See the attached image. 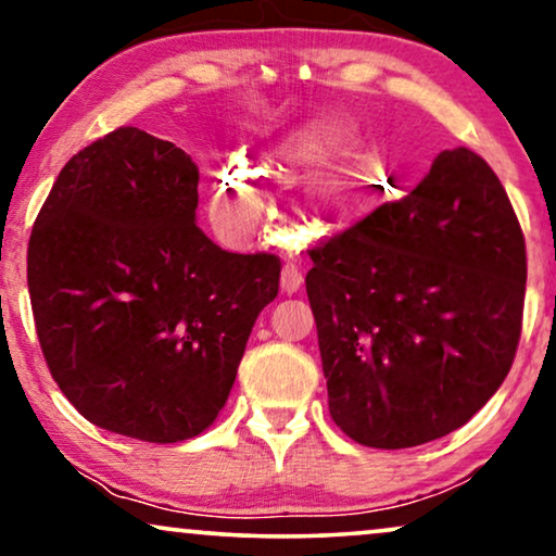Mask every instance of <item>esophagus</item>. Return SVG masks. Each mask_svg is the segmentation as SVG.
I'll return each instance as SVG.
<instances>
[{
  "label": "esophagus",
  "instance_id": "1",
  "mask_svg": "<svg viewBox=\"0 0 556 556\" xmlns=\"http://www.w3.org/2000/svg\"><path fill=\"white\" fill-rule=\"evenodd\" d=\"M301 286H303L301 270L295 268V265H283V270H280V291L286 295H293Z\"/></svg>",
  "mask_w": 556,
  "mask_h": 556
}]
</instances>
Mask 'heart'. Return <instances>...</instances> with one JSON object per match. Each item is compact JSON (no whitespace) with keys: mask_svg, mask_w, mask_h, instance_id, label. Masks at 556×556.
Segmentation results:
<instances>
[{"mask_svg":"<svg viewBox=\"0 0 556 556\" xmlns=\"http://www.w3.org/2000/svg\"><path fill=\"white\" fill-rule=\"evenodd\" d=\"M354 128L341 116H318L293 128L283 139L270 143L257 159L263 174L299 177V174L331 162L352 141ZM379 166L369 151H349L324 166L308 181V204L331 227L356 225L379 204ZM212 210L230 232H248L263 212L253 172L230 164L212 181Z\"/></svg>","mask_w":556,"mask_h":556,"instance_id":"b5f03b06","label":"heart"}]
</instances>
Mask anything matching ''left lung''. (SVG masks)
<instances>
[{"label":"left lung","instance_id":"1","mask_svg":"<svg viewBox=\"0 0 556 556\" xmlns=\"http://www.w3.org/2000/svg\"><path fill=\"white\" fill-rule=\"evenodd\" d=\"M329 413L400 451L466 425L511 369L527 248L506 189L470 149L438 154L405 200L311 250Z\"/></svg>","mask_w":556,"mask_h":556}]
</instances>
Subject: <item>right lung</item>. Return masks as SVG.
<instances>
[{"instance_id": "obj_1", "label": "right lung", "mask_w": 556, "mask_h": 556, "mask_svg": "<svg viewBox=\"0 0 556 556\" xmlns=\"http://www.w3.org/2000/svg\"><path fill=\"white\" fill-rule=\"evenodd\" d=\"M200 169L172 141L118 128L63 166L33 227L27 286L45 362L98 428L177 443L215 422L276 255L197 227Z\"/></svg>"}]
</instances>
